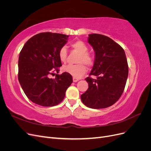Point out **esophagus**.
Returning a JSON list of instances; mask_svg holds the SVG:
<instances>
[{
	"instance_id": "1",
	"label": "esophagus",
	"mask_w": 151,
	"mask_h": 151,
	"mask_svg": "<svg viewBox=\"0 0 151 151\" xmlns=\"http://www.w3.org/2000/svg\"><path fill=\"white\" fill-rule=\"evenodd\" d=\"M79 80V79L76 78V77H73V81H74V83H76V82H77Z\"/></svg>"
}]
</instances>
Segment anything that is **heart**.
<instances>
[{"label":"heart","instance_id":"b5f03b06","mask_svg":"<svg viewBox=\"0 0 151 151\" xmlns=\"http://www.w3.org/2000/svg\"><path fill=\"white\" fill-rule=\"evenodd\" d=\"M71 47L79 55L77 58V64H68L62 67V70L76 78H79L87 71V65L92 67L94 64V58L88 53V47L83 41L77 40L71 43ZM58 57L62 62H65L67 58V51L65 47H62L58 52Z\"/></svg>","mask_w":151,"mask_h":151}]
</instances>
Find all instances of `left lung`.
Wrapping results in <instances>:
<instances>
[{"instance_id": "1", "label": "left lung", "mask_w": 151, "mask_h": 151, "mask_svg": "<svg viewBox=\"0 0 151 151\" xmlns=\"http://www.w3.org/2000/svg\"><path fill=\"white\" fill-rule=\"evenodd\" d=\"M88 43L95 52L94 64L86 78L89 88L81 96L82 101L91 108H108L115 104L124 91L129 67L124 50L120 45L100 34L89 35Z\"/></svg>"}]
</instances>
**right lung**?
<instances>
[{"instance_id":"1","label":"right lung","mask_w":151,"mask_h":151,"mask_svg":"<svg viewBox=\"0 0 151 151\" xmlns=\"http://www.w3.org/2000/svg\"><path fill=\"white\" fill-rule=\"evenodd\" d=\"M69 36L50 32L41 33L27 41L19 53L18 80L26 96L42 106H53L64 99L73 82L68 73L57 74L62 62L58 52Z\"/></svg>"}]
</instances>
